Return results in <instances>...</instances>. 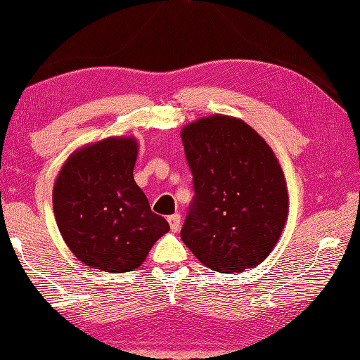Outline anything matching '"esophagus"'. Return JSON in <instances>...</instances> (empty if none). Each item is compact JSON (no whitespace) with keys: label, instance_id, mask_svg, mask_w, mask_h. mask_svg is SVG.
I'll list each match as a JSON object with an SVG mask.
<instances>
[{"label":"esophagus","instance_id":"obj_1","mask_svg":"<svg viewBox=\"0 0 360 360\" xmlns=\"http://www.w3.org/2000/svg\"><path fill=\"white\" fill-rule=\"evenodd\" d=\"M167 221H169V226H171L172 232H179V230H180V224H181V216H180L179 213H175V214H172V216H169Z\"/></svg>","mask_w":360,"mask_h":360}]
</instances>
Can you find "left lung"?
<instances>
[{
    "label": "left lung",
    "instance_id": "1",
    "mask_svg": "<svg viewBox=\"0 0 360 360\" xmlns=\"http://www.w3.org/2000/svg\"><path fill=\"white\" fill-rule=\"evenodd\" d=\"M194 199L180 236L205 266L241 273L269 255L288 214L274 152L246 122L203 117L181 130Z\"/></svg>",
    "mask_w": 360,
    "mask_h": 360
}]
</instances>
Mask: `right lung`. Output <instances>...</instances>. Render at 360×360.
Wrapping results in <instances>:
<instances>
[{"instance_id":"right-lung-1","label":"right lung","mask_w":360,"mask_h":360,"mask_svg":"<svg viewBox=\"0 0 360 360\" xmlns=\"http://www.w3.org/2000/svg\"><path fill=\"white\" fill-rule=\"evenodd\" d=\"M134 138H108L86 146L65 161L53 188L59 232L86 266L127 273L141 266L148 250L169 232L133 177Z\"/></svg>"}]
</instances>
